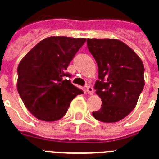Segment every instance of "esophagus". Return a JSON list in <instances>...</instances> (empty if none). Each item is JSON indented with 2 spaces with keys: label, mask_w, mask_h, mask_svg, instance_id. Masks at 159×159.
<instances>
[{
  "label": "esophagus",
  "mask_w": 159,
  "mask_h": 159,
  "mask_svg": "<svg viewBox=\"0 0 159 159\" xmlns=\"http://www.w3.org/2000/svg\"><path fill=\"white\" fill-rule=\"evenodd\" d=\"M86 91H87V93H88L89 95H92V94L94 93L93 88H92L91 86H89V85L86 86Z\"/></svg>",
  "instance_id": "34e87169"
}]
</instances>
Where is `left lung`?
<instances>
[{
	"instance_id": "obj_1",
	"label": "left lung",
	"mask_w": 159,
	"mask_h": 159,
	"mask_svg": "<svg viewBox=\"0 0 159 159\" xmlns=\"http://www.w3.org/2000/svg\"><path fill=\"white\" fill-rule=\"evenodd\" d=\"M87 46L98 63L99 80L94 88L102 99V107L92 115L104 123L118 122L136 107L143 91V61L116 39H87Z\"/></svg>"
}]
</instances>
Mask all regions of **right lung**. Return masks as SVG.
Listing matches in <instances>:
<instances>
[{
  "label": "right lung",
  "instance_id": "add662e5",
  "mask_svg": "<svg viewBox=\"0 0 159 159\" xmlns=\"http://www.w3.org/2000/svg\"><path fill=\"white\" fill-rule=\"evenodd\" d=\"M85 38L51 36L37 43L20 61L17 90L27 109L46 122L61 119L83 90L69 79L66 70Z\"/></svg>",
  "mask_w": 159,
  "mask_h": 159
}]
</instances>
